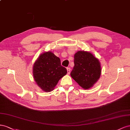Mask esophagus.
I'll return each mask as SVG.
<instances>
[{"mask_svg":"<svg viewBox=\"0 0 130 130\" xmlns=\"http://www.w3.org/2000/svg\"><path fill=\"white\" fill-rule=\"evenodd\" d=\"M67 71H68V74L69 75L70 73V72H71V68H67Z\"/></svg>","mask_w":130,"mask_h":130,"instance_id":"esophagus-1","label":"esophagus"}]
</instances>
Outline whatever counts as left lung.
Instances as JSON below:
<instances>
[{"instance_id":"obj_1","label":"left lung","mask_w":130,"mask_h":130,"mask_svg":"<svg viewBox=\"0 0 130 130\" xmlns=\"http://www.w3.org/2000/svg\"><path fill=\"white\" fill-rule=\"evenodd\" d=\"M74 64L70 75L84 89L91 88L100 78L101 73L100 62L89 52L78 51L74 55Z\"/></svg>"}]
</instances>
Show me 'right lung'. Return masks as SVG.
Listing matches in <instances>:
<instances>
[{
  "instance_id": "right-lung-1",
  "label": "right lung",
  "mask_w": 130,
  "mask_h": 130,
  "mask_svg": "<svg viewBox=\"0 0 130 130\" xmlns=\"http://www.w3.org/2000/svg\"><path fill=\"white\" fill-rule=\"evenodd\" d=\"M32 73L38 86L42 90L50 92L67 73V70L61 65L60 58L49 51L40 55L33 66Z\"/></svg>"
}]
</instances>
